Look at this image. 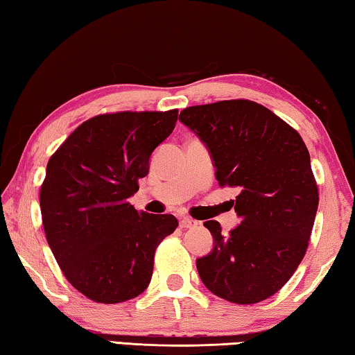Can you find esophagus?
I'll return each mask as SVG.
<instances>
[{"label":"esophagus","instance_id":"esophagus-1","mask_svg":"<svg viewBox=\"0 0 355 355\" xmlns=\"http://www.w3.org/2000/svg\"><path fill=\"white\" fill-rule=\"evenodd\" d=\"M197 224H199V222L194 220V219H191V218H182V219H180V227H182V228H192V227H196Z\"/></svg>","mask_w":355,"mask_h":355}]
</instances>
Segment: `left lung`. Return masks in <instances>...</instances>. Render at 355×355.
Masks as SVG:
<instances>
[{"label": "left lung", "mask_w": 355, "mask_h": 355, "mask_svg": "<svg viewBox=\"0 0 355 355\" xmlns=\"http://www.w3.org/2000/svg\"><path fill=\"white\" fill-rule=\"evenodd\" d=\"M180 122L205 144L219 184L239 191L238 227L224 235L219 222H203L214 239L196 261L203 285L235 304L271 297L302 261L318 209L302 137L249 100L186 107Z\"/></svg>", "instance_id": "obj_1"}]
</instances>
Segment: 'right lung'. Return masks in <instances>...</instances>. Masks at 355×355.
Wrapping results in <instances>:
<instances>
[{
	"instance_id": "1",
	"label": "right lung",
	"mask_w": 355,
	"mask_h": 355,
	"mask_svg": "<svg viewBox=\"0 0 355 355\" xmlns=\"http://www.w3.org/2000/svg\"><path fill=\"white\" fill-rule=\"evenodd\" d=\"M178 111L103 114L81 123L46 166L40 211L46 241L71 286L95 302L119 304L146 291L172 214L130 203L155 148Z\"/></svg>"
}]
</instances>
